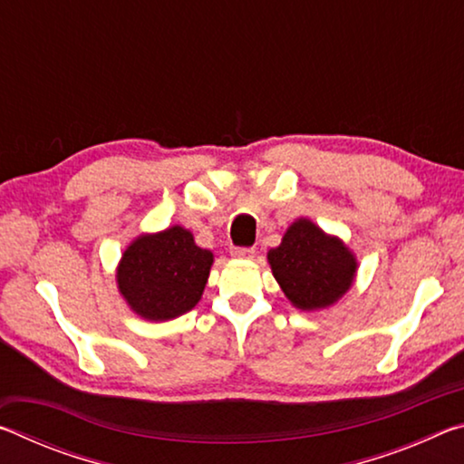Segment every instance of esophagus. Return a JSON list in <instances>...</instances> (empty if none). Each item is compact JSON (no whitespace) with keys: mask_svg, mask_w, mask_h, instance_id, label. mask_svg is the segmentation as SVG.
<instances>
[{"mask_svg":"<svg viewBox=\"0 0 464 464\" xmlns=\"http://www.w3.org/2000/svg\"><path fill=\"white\" fill-rule=\"evenodd\" d=\"M233 257H239V260H254L256 249L254 247H233L231 249Z\"/></svg>","mask_w":464,"mask_h":464,"instance_id":"1","label":"esophagus"}]
</instances>
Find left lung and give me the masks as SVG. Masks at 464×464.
I'll return each mask as SVG.
<instances>
[{
  "mask_svg": "<svg viewBox=\"0 0 464 464\" xmlns=\"http://www.w3.org/2000/svg\"><path fill=\"white\" fill-rule=\"evenodd\" d=\"M274 278L290 304L301 311L329 309L354 285L356 254L337 235L298 217L268 251Z\"/></svg>",
  "mask_w": 464,
  "mask_h": 464,
  "instance_id": "left-lung-1",
  "label": "left lung"
}]
</instances>
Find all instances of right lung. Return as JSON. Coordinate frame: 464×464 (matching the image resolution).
<instances>
[{"instance_id":"right-lung-1","label":"right lung","mask_w":464,"mask_h":464,"mask_svg":"<svg viewBox=\"0 0 464 464\" xmlns=\"http://www.w3.org/2000/svg\"><path fill=\"white\" fill-rule=\"evenodd\" d=\"M213 262V251L196 246L192 231L171 225L129 243L116 266V286L140 319L169 321L198 304Z\"/></svg>"}]
</instances>
